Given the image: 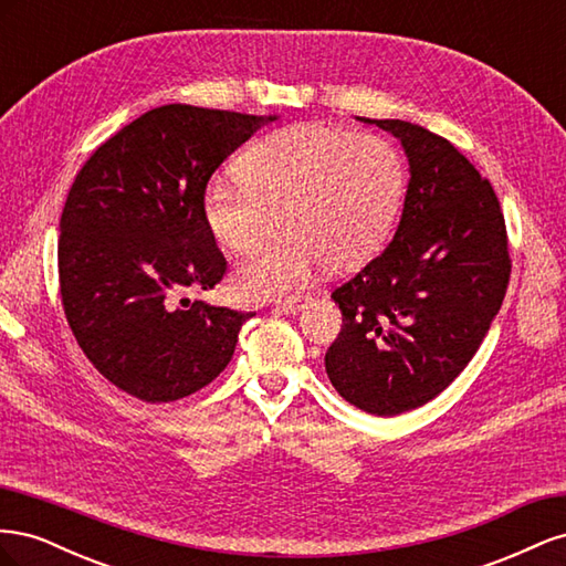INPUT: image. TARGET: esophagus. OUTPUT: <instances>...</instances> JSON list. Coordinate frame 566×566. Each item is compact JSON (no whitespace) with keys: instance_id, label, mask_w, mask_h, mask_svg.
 Wrapping results in <instances>:
<instances>
[{"instance_id":"obj_1","label":"esophagus","mask_w":566,"mask_h":566,"mask_svg":"<svg viewBox=\"0 0 566 566\" xmlns=\"http://www.w3.org/2000/svg\"><path fill=\"white\" fill-rule=\"evenodd\" d=\"M306 300H310V297L295 295V297H287L283 302H276V312H281V314H297L302 306L306 304Z\"/></svg>"}]
</instances>
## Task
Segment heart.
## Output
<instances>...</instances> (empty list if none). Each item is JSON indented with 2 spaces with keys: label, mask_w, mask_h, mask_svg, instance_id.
<instances>
[{
  "label": "heart",
  "mask_w": 566,
  "mask_h": 566,
  "mask_svg": "<svg viewBox=\"0 0 566 566\" xmlns=\"http://www.w3.org/2000/svg\"><path fill=\"white\" fill-rule=\"evenodd\" d=\"M241 184L214 181L202 217L231 254L260 252L238 269L235 290L248 300L293 293L325 264H364L389 238L403 198V163L389 142L339 127L297 125L273 132L238 163Z\"/></svg>",
  "instance_id": "1"
}]
</instances>
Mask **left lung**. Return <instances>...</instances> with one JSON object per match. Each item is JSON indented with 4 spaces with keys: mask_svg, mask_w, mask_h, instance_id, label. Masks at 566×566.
Segmentation results:
<instances>
[{
    "mask_svg": "<svg viewBox=\"0 0 566 566\" xmlns=\"http://www.w3.org/2000/svg\"><path fill=\"white\" fill-rule=\"evenodd\" d=\"M358 119L397 136L410 179L391 243L333 293L342 328L325 373L342 399L391 418L472 361L512 264L493 186L451 142L403 119Z\"/></svg>",
    "mask_w": 566,
    "mask_h": 566,
    "instance_id": "1",
    "label": "left lung"
}]
</instances>
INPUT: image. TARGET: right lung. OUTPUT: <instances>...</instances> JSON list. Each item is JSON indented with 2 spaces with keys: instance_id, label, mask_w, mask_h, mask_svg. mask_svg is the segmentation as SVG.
Listing matches in <instances>:
<instances>
[{
  "instance_id": "obj_1",
  "label": "right lung",
  "mask_w": 566,
  "mask_h": 566,
  "mask_svg": "<svg viewBox=\"0 0 566 566\" xmlns=\"http://www.w3.org/2000/svg\"><path fill=\"white\" fill-rule=\"evenodd\" d=\"M273 119L160 106L80 169L61 214V300L84 356L117 389L167 403L229 366L254 314L186 297L227 273L202 200L214 169Z\"/></svg>"
}]
</instances>
